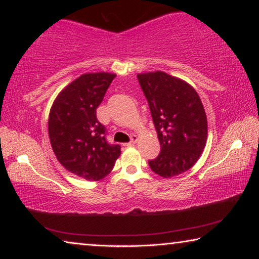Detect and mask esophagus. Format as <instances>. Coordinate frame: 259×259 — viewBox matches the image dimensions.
Segmentation results:
<instances>
[{"label":"esophagus","instance_id":"34e87169","mask_svg":"<svg viewBox=\"0 0 259 259\" xmlns=\"http://www.w3.org/2000/svg\"><path fill=\"white\" fill-rule=\"evenodd\" d=\"M137 140H138V137H137V136H136V135H133V136H131L130 142H129V143H126V144H125V146H131V145H134V144H135L136 142H137Z\"/></svg>","mask_w":259,"mask_h":259}]
</instances>
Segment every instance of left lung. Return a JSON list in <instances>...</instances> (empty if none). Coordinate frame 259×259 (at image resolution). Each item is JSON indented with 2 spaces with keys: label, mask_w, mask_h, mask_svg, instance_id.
Here are the masks:
<instances>
[{
  "label": "left lung",
  "mask_w": 259,
  "mask_h": 259,
  "mask_svg": "<svg viewBox=\"0 0 259 259\" xmlns=\"http://www.w3.org/2000/svg\"><path fill=\"white\" fill-rule=\"evenodd\" d=\"M137 77L161 146L160 154L148 164L164 178L185 172L202 154L208 136L207 115L198 93L164 72L138 74Z\"/></svg>",
  "instance_id": "obj_1"
}]
</instances>
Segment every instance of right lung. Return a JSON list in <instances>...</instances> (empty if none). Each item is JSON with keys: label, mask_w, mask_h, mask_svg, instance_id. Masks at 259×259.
<instances>
[{"label": "right lung", "mask_w": 259, "mask_h": 259, "mask_svg": "<svg viewBox=\"0 0 259 259\" xmlns=\"http://www.w3.org/2000/svg\"><path fill=\"white\" fill-rule=\"evenodd\" d=\"M111 73L83 74L56 98L49 115V138L57 160L69 172L99 181L112 171L121 146L107 142V130L96 115Z\"/></svg>", "instance_id": "add662e5"}]
</instances>
